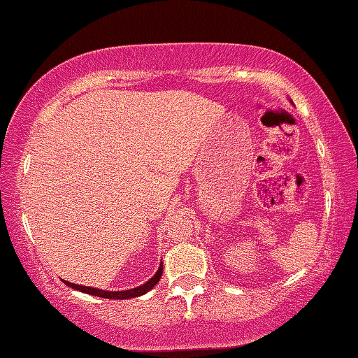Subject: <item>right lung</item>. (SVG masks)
I'll use <instances>...</instances> for the list:
<instances>
[{
  "instance_id": "add662e5",
  "label": "right lung",
  "mask_w": 358,
  "mask_h": 358,
  "mask_svg": "<svg viewBox=\"0 0 358 358\" xmlns=\"http://www.w3.org/2000/svg\"><path fill=\"white\" fill-rule=\"evenodd\" d=\"M162 271H164V265L161 264V266H159V270H157V273L154 275L151 280H149L148 282H145V285H143V286L133 287V289H128V291H103V289H96V287H90V286L73 285V282H69V281H64V282H66L67 286H71L72 289L87 292V294H92V296L106 297V299H131V297H138V296L146 294L149 289H152V287L159 282V280H161Z\"/></svg>"
}]
</instances>
